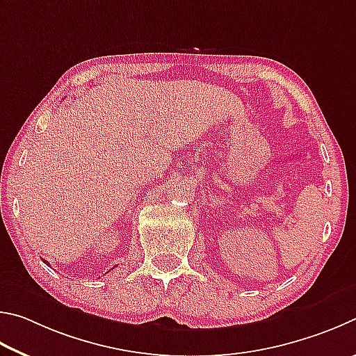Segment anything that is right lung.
Returning a JSON list of instances; mask_svg holds the SVG:
<instances>
[{
	"label": "right lung",
	"instance_id": "add662e5",
	"mask_svg": "<svg viewBox=\"0 0 356 356\" xmlns=\"http://www.w3.org/2000/svg\"><path fill=\"white\" fill-rule=\"evenodd\" d=\"M45 263H47V261H45Z\"/></svg>",
	"mask_w": 356,
	"mask_h": 356
}]
</instances>
